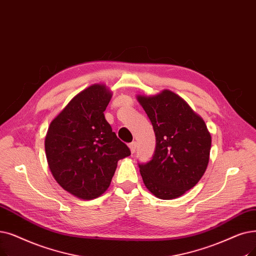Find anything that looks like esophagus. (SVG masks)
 <instances>
[{"mask_svg": "<svg viewBox=\"0 0 256 256\" xmlns=\"http://www.w3.org/2000/svg\"><path fill=\"white\" fill-rule=\"evenodd\" d=\"M130 148L132 154H134L136 152V148H137V142L132 141V143H130Z\"/></svg>", "mask_w": 256, "mask_h": 256, "instance_id": "obj_1", "label": "esophagus"}]
</instances>
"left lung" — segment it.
<instances>
[{
    "mask_svg": "<svg viewBox=\"0 0 256 256\" xmlns=\"http://www.w3.org/2000/svg\"><path fill=\"white\" fill-rule=\"evenodd\" d=\"M156 136L152 159L138 163L148 190L172 200L192 188L209 161L211 136L203 119L181 97L164 90L152 97H138Z\"/></svg>",
    "mask_w": 256,
    "mask_h": 256,
    "instance_id": "left-lung-1",
    "label": "left lung"
}]
</instances>
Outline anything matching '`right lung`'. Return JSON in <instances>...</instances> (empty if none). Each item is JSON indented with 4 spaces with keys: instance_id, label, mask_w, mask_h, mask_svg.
<instances>
[{
    "instance_id": "right-lung-1",
    "label": "right lung",
    "mask_w": 256,
    "mask_h": 256,
    "mask_svg": "<svg viewBox=\"0 0 256 256\" xmlns=\"http://www.w3.org/2000/svg\"><path fill=\"white\" fill-rule=\"evenodd\" d=\"M110 97L104 86L86 88L48 128L45 150L50 170L64 190L82 200L102 194L117 162L130 154L104 118Z\"/></svg>"
}]
</instances>
